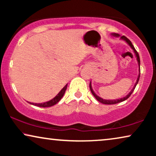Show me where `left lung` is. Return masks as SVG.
<instances>
[{"mask_svg": "<svg viewBox=\"0 0 156 156\" xmlns=\"http://www.w3.org/2000/svg\"><path fill=\"white\" fill-rule=\"evenodd\" d=\"M112 35L114 36V37H119V36H120L119 34H117V33H112ZM120 39L124 40V41L126 42V43L129 44L130 47H131V48L132 49V50H133L134 54H135V55H136V59H137L138 67H139V69H138V72H139V73H138L137 80H136V82L135 83V84H134V87H133V88L132 89V90L130 91V92L126 96H125V97L123 98H121V99H102V98H101L100 97H99V96H97V94H96L94 91L92 87H91V82H90V84H89V88H90V90L91 91V93H92V94L94 95V97L97 99V101H99V102H101V103L104 104H115L120 103V102H122L123 101H125V100H126L128 98H129L130 96L131 95V94L133 93L134 89L136 88V86L137 85L138 81H139V78H140V57H139V55H138V53L137 52V51L136 50V49L134 48V47L133 44H132L131 42L130 41V40L128 39L126 37H125V36H121V37H120Z\"/></svg>", "mask_w": 156, "mask_h": 156, "instance_id": "obj_1", "label": "left lung"}]
</instances>
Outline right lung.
<instances>
[{"mask_svg": "<svg viewBox=\"0 0 156 156\" xmlns=\"http://www.w3.org/2000/svg\"><path fill=\"white\" fill-rule=\"evenodd\" d=\"M67 84H66L62 89V90L59 91V92L55 96V97L53 98L52 99L50 100V101L44 102V103H39V104L32 103V102H28V103H30V104H33V105H34V106H39V107H44H44H50V106H54L55 104L58 103V102L60 101V99L62 98L64 94H65L66 89H67Z\"/></svg>", "mask_w": 156, "mask_h": 156, "instance_id": "obj_1", "label": "right lung"}]
</instances>
